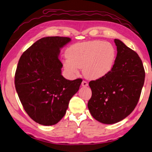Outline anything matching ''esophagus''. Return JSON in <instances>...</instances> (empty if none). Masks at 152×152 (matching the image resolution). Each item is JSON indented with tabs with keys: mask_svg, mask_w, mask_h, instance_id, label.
Listing matches in <instances>:
<instances>
[{
	"mask_svg": "<svg viewBox=\"0 0 152 152\" xmlns=\"http://www.w3.org/2000/svg\"><path fill=\"white\" fill-rule=\"evenodd\" d=\"M81 85H82L83 87H87V86L88 85V83H87V81H83V82H82V83H81Z\"/></svg>",
	"mask_w": 152,
	"mask_h": 152,
	"instance_id": "34e87169",
	"label": "esophagus"
}]
</instances>
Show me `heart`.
<instances>
[{"instance_id":"heart-1","label":"heart","mask_w":152,"mask_h":152,"mask_svg":"<svg viewBox=\"0 0 152 152\" xmlns=\"http://www.w3.org/2000/svg\"><path fill=\"white\" fill-rule=\"evenodd\" d=\"M67 59L63 61L64 68L72 75L83 68L85 76L99 79L110 72L116 59V50L113 44L101 40L77 43L66 51Z\"/></svg>"}]
</instances>
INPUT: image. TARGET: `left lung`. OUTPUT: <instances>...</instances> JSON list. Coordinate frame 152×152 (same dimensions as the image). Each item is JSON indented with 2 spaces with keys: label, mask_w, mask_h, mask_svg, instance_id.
I'll return each mask as SVG.
<instances>
[{
  "label": "left lung",
  "mask_w": 152,
  "mask_h": 152,
  "mask_svg": "<svg viewBox=\"0 0 152 152\" xmlns=\"http://www.w3.org/2000/svg\"><path fill=\"white\" fill-rule=\"evenodd\" d=\"M117 55L107 75L89 82L92 96L88 108L93 118L112 124L124 119L138 104L144 83L145 71L137 53L121 40L114 39Z\"/></svg>",
  "instance_id": "1"
}]
</instances>
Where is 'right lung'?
I'll return each instance as SVG.
<instances>
[{"instance_id":"right-lung-1","label":"right lung","mask_w":152,"mask_h":152,"mask_svg":"<svg viewBox=\"0 0 152 152\" xmlns=\"http://www.w3.org/2000/svg\"><path fill=\"white\" fill-rule=\"evenodd\" d=\"M71 40L67 37H45L19 59L14 81L16 92L25 111L39 124L51 126L61 121L81 84V79L69 81L61 75L60 50Z\"/></svg>"}]
</instances>
